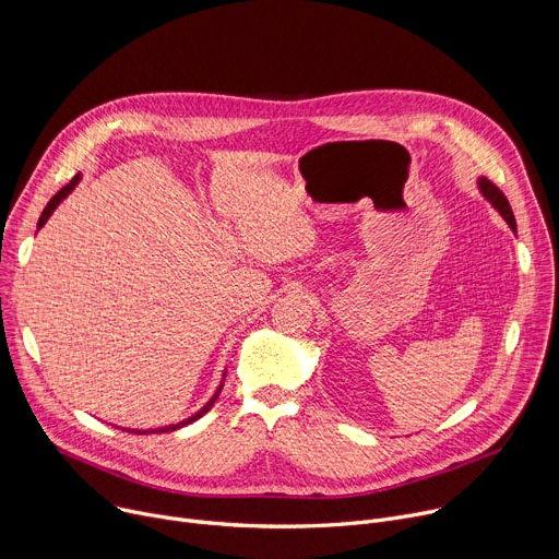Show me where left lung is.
Returning a JSON list of instances; mask_svg holds the SVG:
<instances>
[{
    "instance_id": "left-lung-1",
    "label": "left lung",
    "mask_w": 559,
    "mask_h": 559,
    "mask_svg": "<svg viewBox=\"0 0 559 559\" xmlns=\"http://www.w3.org/2000/svg\"><path fill=\"white\" fill-rule=\"evenodd\" d=\"M477 188H480V192H483V197L500 212V216L511 225V229L515 231V216H513V210H511V205H509V201H507V197L489 181V179H477Z\"/></svg>"
}]
</instances>
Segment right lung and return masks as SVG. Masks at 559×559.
<instances>
[{
    "label": "right lung",
    "mask_w": 559,
    "mask_h": 559,
    "mask_svg": "<svg viewBox=\"0 0 559 559\" xmlns=\"http://www.w3.org/2000/svg\"><path fill=\"white\" fill-rule=\"evenodd\" d=\"M82 181V175H76L68 186H63L50 201H48V205L44 207V212H41V216H39V223H37V229H41L44 225H46V221L50 218V214L57 210V205L74 190V186ZM225 376V373H223ZM221 389H223V382L218 384V389H216V393L210 397V401L205 403V407L203 409H199L194 416H190V418H186V420H181V423H177V425H168V427H158V429H123V431H130V433H168V431H177V429H181V427H186V425H190V423H194V420H199L201 416H205L210 409H212V405L216 403V397H218V393H221Z\"/></svg>",
    "instance_id": "1"
}]
</instances>
